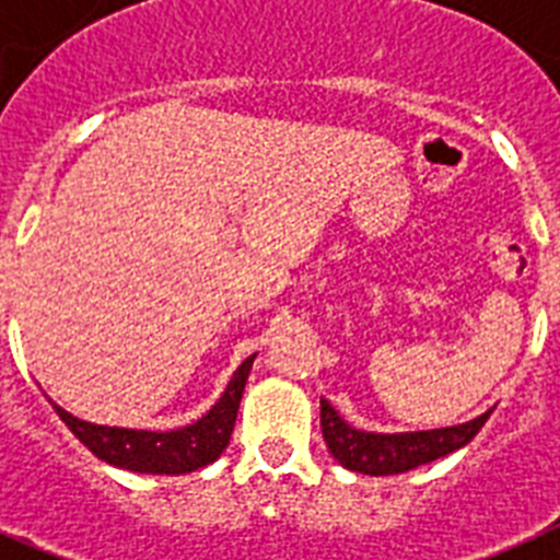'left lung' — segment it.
I'll return each mask as SVG.
<instances>
[{"label": "left lung", "mask_w": 560, "mask_h": 560, "mask_svg": "<svg viewBox=\"0 0 560 560\" xmlns=\"http://www.w3.org/2000/svg\"><path fill=\"white\" fill-rule=\"evenodd\" d=\"M489 420V412L480 418L450 429H432V432H404V435H372L360 432L346 423L331 409L329 400H320V429L323 441L340 460V466L363 475H397L432 464L438 457L450 455L472 441L480 427Z\"/></svg>", "instance_id": "1"}]
</instances>
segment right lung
<instances>
[{
    "mask_svg": "<svg viewBox=\"0 0 560 560\" xmlns=\"http://www.w3.org/2000/svg\"><path fill=\"white\" fill-rule=\"evenodd\" d=\"M254 363V354L240 363L234 377L229 381V389L211 406V412L202 415L197 423L174 432H145V429H119V427H96L88 420L73 418L65 409L54 406L62 423L73 435L85 443L100 460L128 472L145 475H186L194 469H202L211 460L223 455L229 446V438L234 432L237 420L240 397L246 389L248 369Z\"/></svg>",
    "mask_w": 560,
    "mask_h": 560,
    "instance_id": "add662e5",
    "label": "right lung"
}]
</instances>
